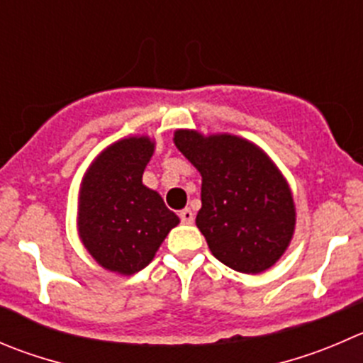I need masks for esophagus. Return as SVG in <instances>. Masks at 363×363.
<instances>
[{"mask_svg": "<svg viewBox=\"0 0 363 363\" xmlns=\"http://www.w3.org/2000/svg\"><path fill=\"white\" fill-rule=\"evenodd\" d=\"M179 218H181L182 223L191 225L193 220H195V214H193V211L189 209V207H186V209H182L181 213H179Z\"/></svg>", "mask_w": 363, "mask_h": 363, "instance_id": "obj_1", "label": "esophagus"}]
</instances>
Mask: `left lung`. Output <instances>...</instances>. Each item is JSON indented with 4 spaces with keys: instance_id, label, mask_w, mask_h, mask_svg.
<instances>
[{
    "instance_id": "1",
    "label": "left lung",
    "mask_w": 363,
    "mask_h": 363,
    "mask_svg": "<svg viewBox=\"0 0 363 363\" xmlns=\"http://www.w3.org/2000/svg\"><path fill=\"white\" fill-rule=\"evenodd\" d=\"M175 147L202 175L196 227L220 262L239 273L269 269L289 246L296 225L293 193L255 143L234 135H174Z\"/></svg>"
}]
</instances>
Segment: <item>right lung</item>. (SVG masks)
I'll use <instances>...</instances> for the list:
<instances>
[{
	"instance_id": "right-lung-1",
	"label": "right lung",
	"mask_w": 363,
	"mask_h": 363,
	"mask_svg": "<svg viewBox=\"0 0 363 363\" xmlns=\"http://www.w3.org/2000/svg\"><path fill=\"white\" fill-rule=\"evenodd\" d=\"M154 154L149 136H129L104 149L84 174L77 230L88 253L121 275H135L156 255L179 216L142 177Z\"/></svg>"
}]
</instances>
